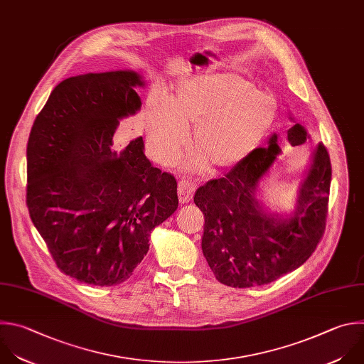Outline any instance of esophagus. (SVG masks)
I'll return each instance as SVG.
<instances>
[{
  "label": "esophagus",
  "mask_w": 364,
  "mask_h": 364,
  "mask_svg": "<svg viewBox=\"0 0 364 364\" xmlns=\"http://www.w3.org/2000/svg\"><path fill=\"white\" fill-rule=\"evenodd\" d=\"M194 191H196V186L191 181H187V180L178 181L177 193H178V200L181 204L191 201Z\"/></svg>",
  "instance_id": "1"
}]
</instances>
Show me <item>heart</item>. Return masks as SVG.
I'll return each instance as SVG.
<instances>
[{"label": "heart", "mask_w": 364, "mask_h": 364, "mask_svg": "<svg viewBox=\"0 0 364 364\" xmlns=\"http://www.w3.org/2000/svg\"><path fill=\"white\" fill-rule=\"evenodd\" d=\"M277 115L276 100L241 77H207L181 81L170 100L150 104L146 129L156 157L173 161L193 124L194 147L187 166L224 171L245 161L269 134Z\"/></svg>", "instance_id": "obj_1"}]
</instances>
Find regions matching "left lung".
<instances>
[{
	"mask_svg": "<svg viewBox=\"0 0 364 364\" xmlns=\"http://www.w3.org/2000/svg\"><path fill=\"white\" fill-rule=\"evenodd\" d=\"M306 139L300 124L287 132L291 146ZM279 154L273 134L269 147L256 149L225 177L210 180L196 191L194 203L204 214L203 255L225 286L247 289L280 279L307 262L323 237L331 181L326 147L321 143L316 147L296 210L286 217L269 213L256 198L259 181Z\"/></svg>",
	"mask_w": 364,
	"mask_h": 364,
	"instance_id": "8db88e82",
	"label": "left lung"
}]
</instances>
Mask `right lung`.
I'll list each match as a JSON object with an SVG mask.
<instances>
[{"label":"right lung","mask_w":364,"mask_h":364,"mask_svg":"<svg viewBox=\"0 0 364 364\" xmlns=\"http://www.w3.org/2000/svg\"><path fill=\"white\" fill-rule=\"evenodd\" d=\"M134 71L61 81L27 146V207L57 267L92 286L129 280L150 232L178 207L173 174L153 167L143 137L121 151L114 133L141 107Z\"/></svg>","instance_id":"add662e5"}]
</instances>
